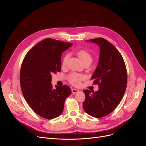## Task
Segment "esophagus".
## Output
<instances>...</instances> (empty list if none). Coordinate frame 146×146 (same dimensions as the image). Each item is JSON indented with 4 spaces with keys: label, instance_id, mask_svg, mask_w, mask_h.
I'll return each mask as SVG.
<instances>
[{
    "label": "esophagus",
    "instance_id": "obj_1",
    "mask_svg": "<svg viewBox=\"0 0 146 146\" xmlns=\"http://www.w3.org/2000/svg\"><path fill=\"white\" fill-rule=\"evenodd\" d=\"M72 93H73V94H75L78 93L79 92V90L76 89H72Z\"/></svg>",
    "mask_w": 146,
    "mask_h": 146
}]
</instances>
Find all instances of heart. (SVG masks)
<instances>
[{
  "instance_id": "b5f03b06",
  "label": "heart",
  "mask_w": 146,
  "mask_h": 146,
  "mask_svg": "<svg viewBox=\"0 0 146 146\" xmlns=\"http://www.w3.org/2000/svg\"><path fill=\"white\" fill-rule=\"evenodd\" d=\"M76 54L78 55V57L80 60V61L83 63L86 62L92 63V56L90 54L84 50H80L76 52ZM68 58V55L66 54L64 56L62 60V66H65L67 64V60ZM85 79V76L77 73H72L68 76V80L70 83L74 86H78L80 83L81 81Z\"/></svg>"
}]
</instances>
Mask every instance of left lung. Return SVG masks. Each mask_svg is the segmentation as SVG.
<instances>
[{"label":"left lung","mask_w":146,"mask_h":146,"mask_svg":"<svg viewBox=\"0 0 146 146\" xmlns=\"http://www.w3.org/2000/svg\"><path fill=\"white\" fill-rule=\"evenodd\" d=\"M86 41L99 47L98 64L91 77L99 90H83L86 98L83 108L89 115L99 118L108 115L122 100L127 88V69L121 54L108 41L98 38Z\"/></svg>","instance_id":"8db88e82"}]
</instances>
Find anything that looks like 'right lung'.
Segmentation results:
<instances>
[{
    "label": "right lung",
    "instance_id": "right-lung-1",
    "mask_svg": "<svg viewBox=\"0 0 146 146\" xmlns=\"http://www.w3.org/2000/svg\"><path fill=\"white\" fill-rule=\"evenodd\" d=\"M72 43L46 38L31 49L21 68L20 83L23 95L33 110L51 119L63 112L66 99L71 94L68 86L51 83L52 74L61 71V54Z\"/></svg>",
    "mask_w": 146,
    "mask_h": 146
}]
</instances>
